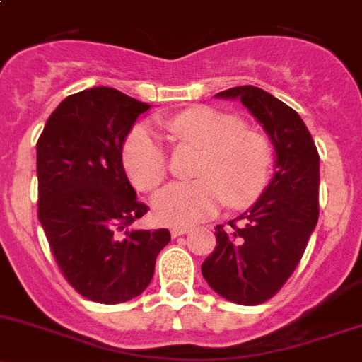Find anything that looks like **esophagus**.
Masks as SVG:
<instances>
[{
	"instance_id": "34e87169",
	"label": "esophagus",
	"mask_w": 362,
	"mask_h": 362,
	"mask_svg": "<svg viewBox=\"0 0 362 362\" xmlns=\"http://www.w3.org/2000/svg\"><path fill=\"white\" fill-rule=\"evenodd\" d=\"M189 231H191V228L189 226H173L171 228V235H173V237H180V235L189 233Z\"/></svg>"
}]
</instances>
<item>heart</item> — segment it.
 <instances>
[{"mask_svg":"<svg viewBox=\"0 0 362 362\" xmlns=\"http://www.w3.org/2000/svg\"><path fill=\"white\" fill-rule=\"evenodd\" d=\"M170 131L203 148L194 182H173L153 196L157 219L171 226H189L212 217L224 199L231 206L255 202L267 185L270 148L265 138L242 131L237 118L209 107H194L177 115ZM124 166L132 184L152 191L164 180L168 157L163 136L150 124H138L124 143Z\"/></svg>","mask_w":362,"mask_h":362,"instance_id":"1","label":"heart"}]
</instances>
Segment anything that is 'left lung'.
<instances>
[{"mask_svg": "<svg viewBox=\"0 0 362 362\" xmlns=\"http://www.w3.org/2000/svg\"><path fill=\"white\" fill-rule=\"evenodd\" d=\"M216 99L240 100L274 146V177L247 212L217 224V245L202 274L221 297L256 306L279 292L304 255L318 221L320 157L303 118L269 92L247 84Z\"/></svg>", "mask_w": 362, "mask_h": 362, "instance_id": "8db88e82", "label": "left lung"}]
</instances>
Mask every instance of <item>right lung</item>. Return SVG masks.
<instances>
[{
  "instance_id": "add662e5",
  "label": "right lung",
  "mask_w": 362,
  "mask_h": 362,
  "mask_svg": "<svg viewBox=\"0 0 362 362\" xmlns=\"http://www.w3.org/2000/svg\"><path fill=\"white\" fill-rule=\"evenodd\" d=\"M148 107L115 88H88L59 103L37 143L38 221L66 281L100 304L145 292L171 240L166 228H132L148 206L136 198L122 150Z\"/></svg>"
}]
</instances>
